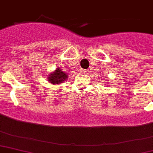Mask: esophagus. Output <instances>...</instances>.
I'll list each match as a JSON object with an SVG mask.
<instances>
[{"label":"esophagus","mask_w":153,"mask_h":153,"mask_svg":"<svg viewBox=\"0 0 153 153\" xmlns=\"http://www.w3.org/2000/svg\"><path fill=\"white\" fill-rule=\"evenodd\" d=\"M82 72V73H86V72L88 71V70H86V69H82L81 71Z\"/></svg>","instance_id":"esophagus-1"}]
</instances>
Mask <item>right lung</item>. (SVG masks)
I'll return each instance as SVG.
<instances>
[{"label":"right lung","instance_id":"1","mask_svg":"<svg viewBox=\"0 0 153 153\" xmlns=\"http://www.w3.org/2000/svg\"><path fill=\"white\" fill-rule=\"evenodd\" d=\"M66 79H67V75L66 73L62 72L59 68H57L55 70V72L49 76L48 81L51 83L59 84L61 83L62 82H64Z\"/></svg>","mask_w":153,"mask_h":153}]
</instances>
